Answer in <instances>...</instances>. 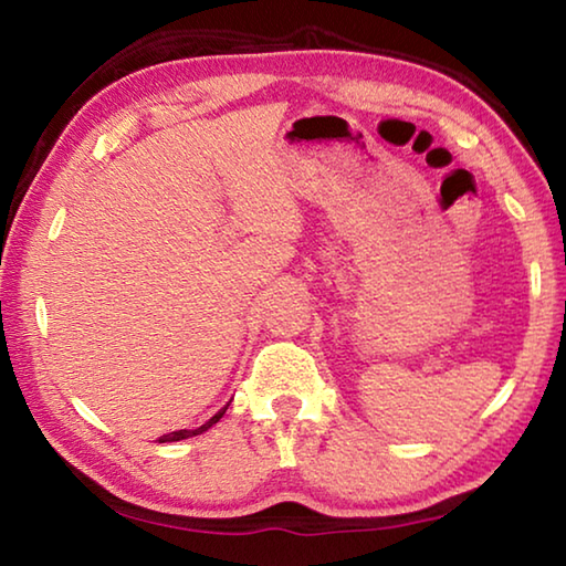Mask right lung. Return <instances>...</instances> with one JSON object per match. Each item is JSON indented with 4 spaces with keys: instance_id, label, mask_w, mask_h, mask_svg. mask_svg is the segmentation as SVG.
<instances>
[{
    "instance_id": "obj_1",
    "label": "right lung",
    "mask_w": 566,
    "mask_h": 566,
    "mask_svg": "<svg viewBox=\"0 0 566 566\" xmlns=\"http://www.w3.org/2000/svg\"><path fill=\"white\" fill-rule=\"evenodd\" d=\"M229 407V405H227ZM227 407H222L217 411V415L209 419V421H205L202 427H197V429H177V432H169V434H165V437H159V444H165V442H181V439H189V437H197V434H202V432H207L209 427L212 424H217L219 419L224 417V411H227Z\"/></svg>"
}]
</instances>
